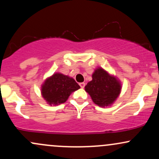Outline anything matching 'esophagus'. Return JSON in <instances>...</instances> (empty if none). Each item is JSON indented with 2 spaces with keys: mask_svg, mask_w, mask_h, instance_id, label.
Wrapping results in <instances>:
<instances>
[{
  "mask_svg": "<svg viewBox=\"0 0 159 159\" xmlns=\"http://www.w3.org/2000/svg\"><path fill=\"white\" fill-rule=\"evenodd\" d=\"M80 87H81V88H84V87H85V83H84V82H82V83H80L79 84Z\"/></svg>",
  "mask_w": 159,
  "mask_h": 159,
  "instance_id": "esophagus-1",
  "label": "esophagus"
}]
</instances>
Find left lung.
<instances>
[{
	"instance_id": "obj_1",
	"label": "left lung",
	"mask_w": 159,
	"mask_h": 159,
	"mask_svg": "<svg viewBox=\"0 0 159 159\" xmlns=\"http://www.w3.org/2000/svg\"><path fill=\"white\" fill-rule=\"evenodd\" d=\"M92 78V81L85 86V91L88 93L93 102L98 106H111L121 92L120 81L102 67L95 69Z\"/></svg>"
}]
</instances>
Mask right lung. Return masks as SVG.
<instances>
[{
    "instance_id": "right-lung-1",
    "label": "right lung",
    "mask_w": 159,
    "mask_h": 159,
    "mask_svg": "<svg viewBox=\"0 0 159 159\" xmlns=\"http://www.w3.org/2000/svg\"><path fill=\"white\" fill-rule=\"evenodd\" d=\"M79 88L80 86L73 78L57 72L45 80L41 86V94L52 106L66 102L70 94Z\"/></svg>"
}]
</instances>
